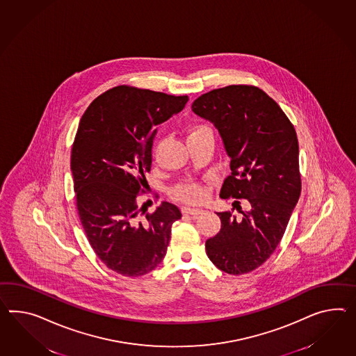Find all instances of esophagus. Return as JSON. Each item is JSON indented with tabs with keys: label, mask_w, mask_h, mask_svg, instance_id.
Masks as SVG:
<instances>
[{
	"label": "esophagus",
	"mask_w": 356,
	"mask_h": 356,
	"mask_svg": "<svg viewBox=\"0 0 356 356\" xmlns=\"http://www.w3.org/2000/svg\"><path fill=\"white\" fill-rule=\"evenodd\" d=\"M202 211H204V210L197 209V208H190V207H184V208H183V213H184V214H190L193 218H196L197 216L202 214Z\"/></svg>",
	"instance_id": "1"
}]
</instances>
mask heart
Returning a JSON list of instances; mask_svg holds the SVG:
<instances>
[{
    "mask_svg": "<svg viewBox=\"0 0 356 356\" xmlns=\"http://www.w3.org/2000/svg\"><path fill=\"white\" fill-rule=\"evenodd\" d=\"M202 130H209L207 127L204 125H196L193 128L190 129V134H195V133H199ZM205 188L199 184V183H186L182 186H178L175 190H174V196L179 200L186 201V202H200V201L205 199Z\"/></svg>",
    "mask_w": 356,
    "mask_h": 356,
    "instance_id": "heart-1",
    "label": "heart"
}]
</instances>
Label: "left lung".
<instances>
[{"instance_id": "obj_1", "label": "left lung", "mask_w": 356, "mask_h": 356, "mask_svg": "<svg viewBox=\"0 0 356 356\" xmlns=\"http://www.w3.org/2000/svg\"><path fill=\"white\" fill-rule=\"evenodd\" d=\"M192 111L218 129L231 160L220 197L245 200L244 210L232 202L238 217L217 213L220 231L207 240V254L227 274H248L274 253L300 199L296 130L279 104L252 85L205 92Z\"/></svg>"}]
</instances>
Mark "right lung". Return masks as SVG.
<instances>
[{"label": "right lung", "instance_id": "add662e5", "mask_svg": "<svg viewBox=\"0 0 356 356\" xmlns=\"http://www.w3.org/2000/svg\"><path fill=\"white\" fill-rule=\"evenodd\" d=\"M187 101L121 85L95 98L80 120L71 154L76 207L92 250L118 274L138 277L161 264L182 217L166 201L145 214L137 197L146 192L156 127Z\"/></svg>", "mask_w": 356, "mask_h": 356}]
</instances>
